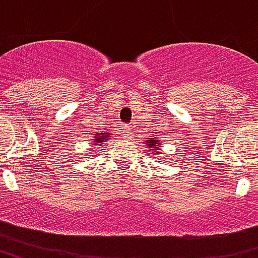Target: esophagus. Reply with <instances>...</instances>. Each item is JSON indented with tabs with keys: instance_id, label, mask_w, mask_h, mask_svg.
I'll use <instances>...</instances> for the list:
<instances>
[{
	"instance_id": "1",
	"label": "esophagus",
	"mask_w": 258,
	"mask_h": 258,
	"mask_svg": "<svg viewBox=\"0 0 258 258\" xmlns=\"http://www.w3.org/2000/svg\"><path fill=\"white\" fill-rule=\"evenodd\" d=\"M124 137H125V138H128L130 135H131V131H130V128L128 127H124Z\"/></svg>"
}]
</instances>
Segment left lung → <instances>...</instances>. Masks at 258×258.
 I'll return each mask as SVG.
<instances>
[{
  "label": "left lung",
  "mask_w": 258,
  "mask_h": 258,
  "mask_svg": "<svg viewBox=\"0 0 258 258\" xmlns=\"http://www.w3.org/2000/svg\"><path fill=\"white\" fill-rule=\"evenodd\" d=\"M148 148H156V149H152V152L156 151V153L159 155L160 153V146L157 145V141L153 140V138H148Z\"/></svg>",
  "instance_id": "8db88e82"
}]
</instances>
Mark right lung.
Masks as SVG:
<instances>
[{
  "label": "right lung",
  "mask_w": 258,
  "mask_h": 258,
  "mask_svg": "<svg viewBox=\"0 0 258 258\" xmlns=\"http://www.w3.org/2000/svg\"><path fill=\"white\" fill-rule=\"evenodd\" d=\"M98 137H99V138H96V142H98L96 145H101V142L105 141V137H109V135H105V133H101V134H98Z\"/></svg>",
  "instance_id": "1"
}]
</instances>
